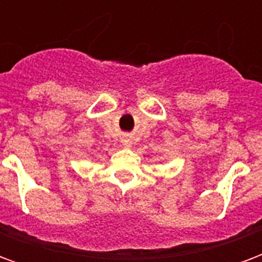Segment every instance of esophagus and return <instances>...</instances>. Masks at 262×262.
I'll return each mask as SVG.
<instances>
[{"mask_svg": "<svg viewBox=\"0 0 262 262\" xmlns=\"http://www.w3.org/2000/svg\"><path fill=\"white\" fill-rule=\"evenodd\" d=\"M123 144H125L126 147H130L132 142H130V140H123Z\"/></svg>", "mask_w": 262, "mask_h": 262, "instance_id": "esophagus-1", "label": "esophagus"}]
</instances>
